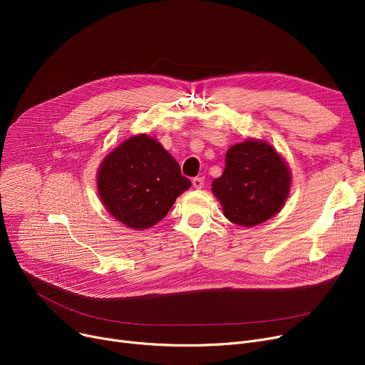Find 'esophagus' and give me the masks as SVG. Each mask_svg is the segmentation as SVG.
<instances>
[{
  "label": "esophagus",
  "mask_w": 365,
  "mask_h": 365,
  "mask_svg": "<svg viewBox=\"0 0 365 365\" xmlns=\"http://www.w3.org/2000/svg\"><path fill=\"white\" fill-rule=\"evenodd\" d=\"M192 185H194L195 189H201L204 186V178H195L192 180Z\"/></svg>",
  "instance_id": "34e87169"
}]
</instances>
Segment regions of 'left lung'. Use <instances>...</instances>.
Masks as SVG:
<instances>
[{
    "label": "left lung",
    "mask_w": 365,
    "mask_h": 365,
    "mask_svg": "<svg viewBox=\"0 0 365 365\" xmlns=\"http://www.w3.org/2000/svg\"><path fill=\"white\" fill-rule=\"evenodd\" d=\"M225 163L212 190L229 222L252 227L281 212L290 195L292 171L271 143L248 138L227 149Z\"/></svg>",
    "instance_id": "8db88e82"
}]
</instances>
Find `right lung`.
Returning a JSON list of instances; mask_svg holds the SVG:
<instances>
[{"mask_svg": "<svg viewBox=\"0 0 365 365\" xmlns=\"http://www.w3.org/2000/svg\"><path fill=\"white\" fill-rule=\"evenodd\" d=\"M190 187L164 146L134 134L115 146L98 170V192L108 213L134 231L163 220L176 198Z\"/></svg>", "mask_w": 365, "mask_h": 365, "instance_id": "add662e5", "label": "right lung"}]
</instances>
